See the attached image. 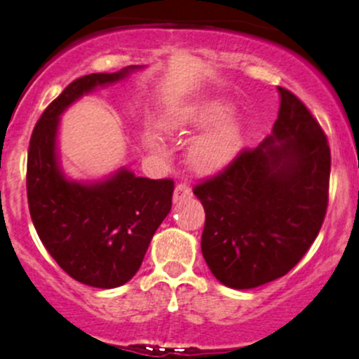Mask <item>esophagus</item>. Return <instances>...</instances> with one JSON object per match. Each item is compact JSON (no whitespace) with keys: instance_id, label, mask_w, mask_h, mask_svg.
I'll use <instances>...</instances> for the list:
<instances>
[{"instance_id":"esophagus-1","label":"esophagus","mask_w":359,"mask_h":359,"mask_svg":"<svg viewBox=\"0 0 359 359\" xmlns=\"http://www.w3.org/2000/svg\"><path fill=\"white\" fill-rule=\"evenodd\" d=\"M192 197V189L187 184H179L174 191V203H182Z\"/></svg>"}]
</instances>
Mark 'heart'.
<instances>
[{"label": "heart", "instance_id": "heart-1", "mask_svg": "<svg viewBox=\"0 0 359 359\" xmlns=\"http://www.w3.org/2000/svg\"><path fill=\"white\" fill-rule=\"evenodd\" d=\"M231 106L222 100H209L177 118L174 130H211L201 135L189 148V162L199 174H216L236 156L241 147V126L229 116Z\"/></svg>", "mask_w": 359, "mask_h": 359}]
</instances>
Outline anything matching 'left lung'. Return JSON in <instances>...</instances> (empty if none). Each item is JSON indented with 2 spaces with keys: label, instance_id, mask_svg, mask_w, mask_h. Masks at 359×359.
Listing matches in <instances>:
<instances>
[{
  "label": "left lung",
  "instance_id": "1",
  "mask_svg": "<svg viewBox=\"0 0 359 359\" xmlns=\"http://www.w3.org/2000/svg\"><path fill=\"white\" fill-rule=\"evenodd\" d=\"M278 93L271 135L194 187L205 211V263L222 285L238 290L294 269L319 234L327 209V138L295 94L283 88Z\"/></svg>",
  "mask_w": 359,
  "mask_h": 359
}]
</instances>
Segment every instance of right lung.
Masks as SVG:
<instances>
[{
	"instance_id": "add662e5",
	"label": "right lung",
	"mask_w": 359,
	"mask_h": 359,
	"mask_svg": "<svg viewBox=\"0 0 359 359\" xmlns=\"http://www.w3.org/2000/svg\"><path fill=\"white\" fill-rule=\"evenodd\" d=\"M137 69L71 82L36 121L28 147L27 196L36 233L60 269L89 287L114 288L133 278L170 212L174 180L137 177L128 168L100 182L69 180L57 158L59 118L81 96Z\"/></svg>"
}]
</instances>
